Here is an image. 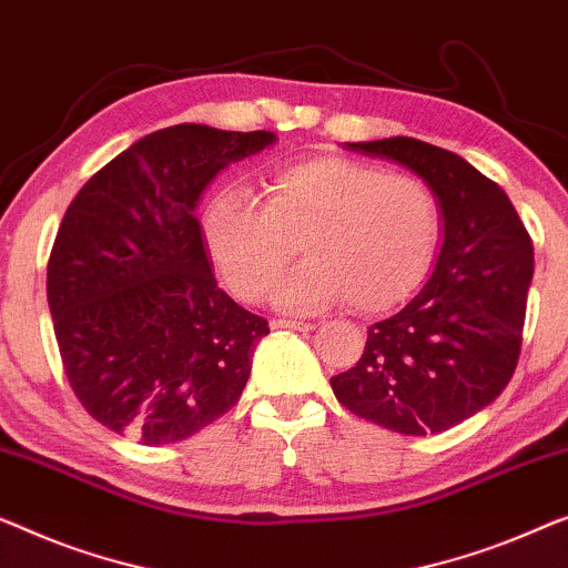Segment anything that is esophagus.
<instances>
[{
    "instance_id": "esophagus-1",
    "label": "esophagus",
    "mask_w": 568,
    "mask_h": 568,
    "mask_svg": "<svg viewBox=\"0 0 568 568\" xmlns=\"http://www.w3.org/2000/svg\"><path fill=\"white\" fill-rule=\"evenodd\" d=\"M271 327H274V331H282V327H290V331H312V323H304V320H284V317H278V320H271Z\"/></svg>"
}]
</instances>
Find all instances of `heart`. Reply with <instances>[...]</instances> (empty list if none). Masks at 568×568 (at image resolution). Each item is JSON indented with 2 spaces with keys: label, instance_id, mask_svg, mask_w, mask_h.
<instances>
[{
  "label": "heart",
  "instance_id": "b5f03b06",
  "mask_svg": "<svg viewBox=\"0 0 568 568\" xmlns=\"http://www.w3.org/2000/svg\"><path fill=\"white\" fill-rule=\"evenodd\" d=\"M440 230V202L423 179L341 155L271 171L264 204L227 186L202 217L212 264L235 297L264 300L300 243L307 261L278 284L276 302L312 310L345 300L361 315L413 297L438 253Z\"/></svg>",
  "mask_w": 568,
  "mask_h": 568
}]
</instances>
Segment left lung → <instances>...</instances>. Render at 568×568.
<instances>
[{
	"instance_id": "1",
	"label": "left lung",
	"mask_w": 568,
	"mask_h": 568,
	"mask_svg": "<svg viewBox=\"0 0 568 568\" xmlns=\"http://www.w3.org/2000/svg\"><path fill=\"white\" fill-rule=\"evenodd\" d=\"M423 176L443 210V248L423 292L368 327L366 348L331 386L386 430L430 435L491 405L513 379L532 278V241L503 186L417 138L348 143Z\"/></svg>"
}]
</instances>
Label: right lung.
Listing matches in <instances>:
<instances>
[{
  "label": "right lung",
  "mask_w": 568,
  "mask_h": 568,
  "mask_svg": "<svg viewBox=\"0 0 568 568\" xmlns=\"http://www.w3.org/2000/svg\"><path fill=\"white\" fill-rule=\"evenodd\" d=\"M271 143L266 130L163 128L71 200L48 307L65 379L97 423L166 446L237 405L268 323L217 286L194 207L217 171Z\"/></svg>",
  "instance_id": "right-lung-1"
}]
</instances>
